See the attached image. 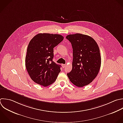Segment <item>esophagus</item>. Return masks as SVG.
I'll list each match as a JSON object with an SVG mask.
<instances>
[{
  "label": "esophagus",
  "mask_w": 123,
  "mask_h": 123,
  "mask_svg": "<svg viewBox=\"0 0 123 123\" xmlns=\"http://www.w3.org/2000/svg\"><path fill=\"white\" fill-rule=\"evenodd\" d=\"M62 66L63 68H64L65 66H66V64H62Z\"/></svg>",
  "instance_id": "esophagus-1"
}]
</instances>
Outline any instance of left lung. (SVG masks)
<instances>
[{
	"label": "left lung",
	"mask_w": 123,
	"mask_h": 123,
	"mask_svg": "<svg viewBox=\"0 0 123 123\" xmlns=\"http://www.w3.org/2000/svg\"><path fill=\"white\" fill-rule=\"evenodd\" d=\"M66 38L71 43L73 51L72 70L67 75L75 86L80 87L86 86L95 78L100 68L98 46L93 38L87 35L75 34Z\"/></svg>",
	"instance_id": "1"
}]
</instances>
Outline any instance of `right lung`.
I'll return each mask as SVG.
<instances>
[{
  "label": "right lung",
  "instance_id": "right-lung-1",
  "mask_svg": "<svg viewBox=\"0 0 123 123\" xmlns=\"http://www.w3.org/2000/svg\"><path fill=\"white\" fill-rule=\"evenodd\" d=\"M63 39L60 35L40 33L30 41L25 66L31 78L37 84L47 86L56 80L61 66L53 61V48Z\"/></svg>",
  "mask_w": 123,
  "mask_h": 123
}]
</instances>
